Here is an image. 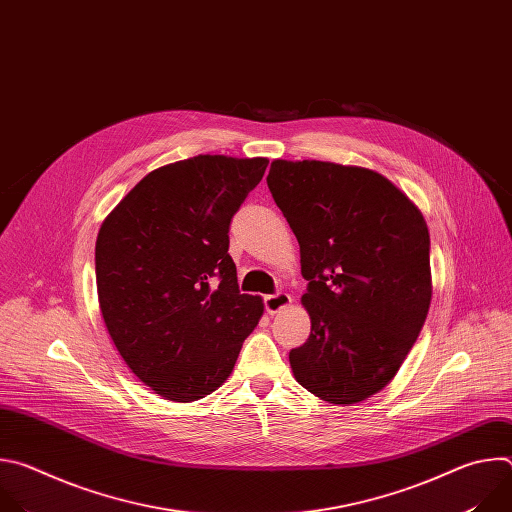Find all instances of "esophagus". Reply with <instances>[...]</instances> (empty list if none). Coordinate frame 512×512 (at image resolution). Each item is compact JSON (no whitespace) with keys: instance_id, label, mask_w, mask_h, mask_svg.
<instances>
[{"instance_id":"34e87169","label":"esophagus","mask_w":512,"mask_h":512,"mask_svg":"<svg viewBox=\"0 0 512 512\" xmlns=\"http://www.w3.org/2000/svg\"><path fill=\"white\" fill-rule=\"evenodd\" d=\"M263 304H265V310L269 314H277L279 310H283V308H287L291 304V296L285 294V291H277V294L265 296Z\"/></svg>"}]
</instances>
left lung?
<instances>
[{
  "label": "left lung",
  "instance_id": "1",
  "mask_svg": "<svg viewBox=\"0 0 512 512\" xmlns=\"http://www.w3.org/2000/svg\"><path fill=\"white\" fill-rule=\"evenodd\" d=\"M271 196L300 243L310 338L289 352L296 381L334 405L391 383L431 302L429 231L385 176L332 162L273 160Z\"/></svg>",
  "mask_w": 512,
  "mask_h": 512
}]
</instances>
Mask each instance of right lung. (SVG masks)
Returning a JSON list of instances; mask_svg holds the SVG:
<instances>
[{
    "label": "right lung",
    "instance_id": "1",
    "mask_svg": "<svg viewBox=\"0 0 512 512\" xmlns=\"http://www.w3.org/2000/svg\"><path fill=\"white\" fill-rule=\"evenodd\" d=\"M267 164L194 156L162 166L99 229L97 294L109 336L135 377L170 401L221 387L263 316L261 298L239 291L229 227Z\"/></svg>",
    "mask_w": 512,
    "mask_h": 512
}]
</instances>
